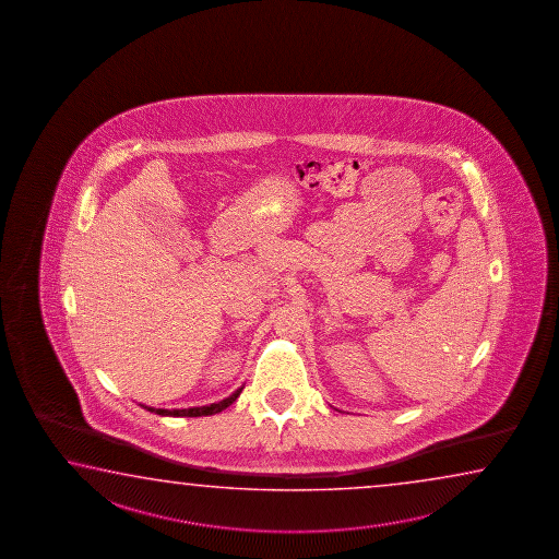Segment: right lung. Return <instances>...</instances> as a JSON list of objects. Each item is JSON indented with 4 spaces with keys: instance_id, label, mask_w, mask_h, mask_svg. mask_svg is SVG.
Wrapping results in <instances>:
<instances>
[{
    "instance_id": "obj_1",
    "label": "right lung",
    "mask_w": 559,
    "mask_h": 559,
    "mask_svg": "<svg viewBox=\"0 0 559 559\" xmlns=\"http://www.w3.org/2000/svg\"><path fill=\"white\" fill-rule=\"evenodd\" d=\"M240 391H242V388L237 389L230 397L223 399V401L213 403V405H205V407L174 408V411H168V408L144 407V405H142V407L146 408V411H151V413H156V415H162V417H209V415L221 413V411H225L228 405H233V403L237 401L238 395H240Z\"/></svg>"
}]
</instances>
